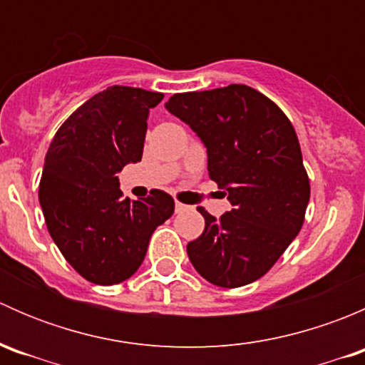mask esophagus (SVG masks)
<instances>
[{
    "label": "esophagus",
    "instance_id": "obj_1",
    "mask_svg": "<svg viewBox=\"0 0 365 365\" xmlns=\"http://www.w3.org/2000/svg\"><path fill=\"white\" fill-rule=\"evenodd\" d=\"M187 208H189V206H187V205H183V203H178V201H176V205H175V210H176V213H182V212H185Z\"/></svg>",
    "mask_w": 365,
    "mask_h": 365
}]
</instances>
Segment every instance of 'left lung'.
Instances as JSON below:
<instances>
[{
    "instance_id": "8db88e82",
    "label": "left lung",
    "mask_w": 365,
    "mask_h": 365,
    "mask_svg": "<svg viewBox=\"0 0 365 365\" xmlns=\"http://www.w3.org/2000/svg\"><path fill=\"white\" fill-rule=\"evenodd\" d=\"M165 109L189 125L206 148L210 178L231 210L205 217L187 254L197 274L220 288L263 277L304 224L311 187L292 121L245 84L176 93Z\"/></svg>"
}]
</instances>
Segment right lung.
Instances as JSON below:
<instances>
[{
    "instance_id": "obj_1",
    "label": "right lung",
    "mask_w": 365,
    "mask_h": 365,
    "mask_svg": "<svg viewBox=\"0 0 365 365\" xmlns=\"http://www.w3.org/2000/svg\"><path fill=\"white\" fill-rule=\"evenodd\" d=\"M162 98L141 88H108L70 114L47 150L38 189L47 230L93 284L132 277L155 227L175 212L164 190L138 201L123 197L116 176L141 160L150 109Z\"/></svg>"
}]
</instances>
